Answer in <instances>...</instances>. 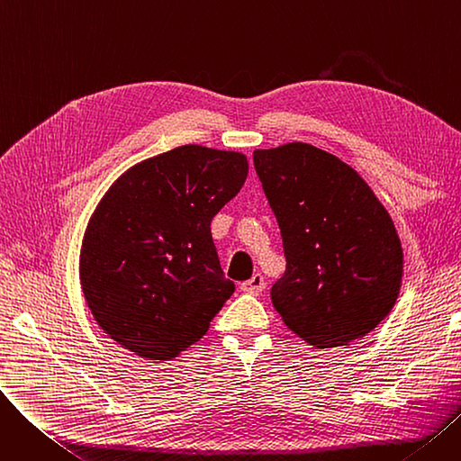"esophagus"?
<instances>
[{
    "label": "esophagus",
    "mask_w": 461,
    "mask_h": 461,
    "mask_svg": "<svg viewBox=\"0 0 461 461\" xmlns=\"http://www.w3.org/2000/svg\"><path fill=\"white\" fill-rule=\"evenodd\" d=\"M263 287H265V280L259 273L252 275L247 282L240 284V289H243L245 294H250V295H259L263 292Z\"/></svg>",
    "instance_id": "esophagus-1"
}]
</instances>
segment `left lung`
Masks as SVG:
<instances>
[{
	"instance_id": "left-lung-1",
	"label": "left lung",
	"mask_w": 461,
	"mask_h": 461,
	"mask_svg": "<svg viewBox=\"0 0 461 461\" xmlns=\"http://www.w3.org/2000/svg\"><path fill=\"white\" fill-rule=\"evenodd\" d=\"M254 167L282 233L285 273L271 301L287 329L316 348L374 330L396 303L403 256L370 186L303 141L254 151Z\"/></svg>"
}]
</instances>
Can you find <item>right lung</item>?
I'll return each mask as SVG.
<instances>
[{"instance_id": "right-lung-1", "label": "right lung", "mask_w": 461, "mask_h": 461, "mask_svg": "<svg viewBox=\"0 0 461 461\" xmlns=\"http://www.w3.org/2000/svg\"><path fill=\"white\" fill-rule=\"evenodd\" d=\"M247 174L245 155L181 145L113 183L80 256L87 306L112 340L143 358L169 360L207 332L235 292L211 221Z\"/></svg>"}]
</instances>
